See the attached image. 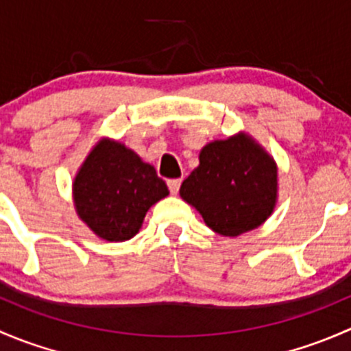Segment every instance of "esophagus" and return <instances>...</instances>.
<instances>
[{
    "instance_id": "obj_1",
    "label": "esophagus",
    "mask_w": 351,
    "mask_h": 351,
    "mask_svg": "<svg viewBox=\"0 0 351 351\" xmlns=\"http://www.w3.org/2000/svg\"><path fill=\"white\" fill-rule=\"evenodd\" d=\"M180 185H182V180H168V189L173 195H176V193H178Z\"/></svg>"
}]
</instances>
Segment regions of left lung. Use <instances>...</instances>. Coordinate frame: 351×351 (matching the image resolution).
<instances>
[{"label": "left lung", "instance_id": "obj_1", "mask_svg": "<svg viewBox=\"0 0 351 351\" xmlns=\"http://www.w3.org/2000/svg\"><path fill=\"white\" fill-rule=\"evenodd\" d=\"M180 195L214 232L229 238L263 224L277 204V165L247 134L208 143Z\"/></svg>", "mask_w": 351, "mask_h": 351}]
</instances>
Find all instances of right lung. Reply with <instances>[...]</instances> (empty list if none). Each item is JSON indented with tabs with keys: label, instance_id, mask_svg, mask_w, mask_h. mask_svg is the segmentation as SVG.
Segmentation results:
<instances>
[{
	"label": "right lung",
	"instance_id": "1",
	"mask_svg": "<svg viewBox=\"0 0 351 351\" xmlns=\"http://www.w3.org/2000/svg\"><path fill=\"white\" fill-rule=\"evenodd\" d=\"M168 193L153 166L110 139L91 149L73 183L80 219L98 238L112 243L134 238L146 212Z\"/></svg>",
	"mask_w": 351,
	"mask_h": 351
}]
</instances>
